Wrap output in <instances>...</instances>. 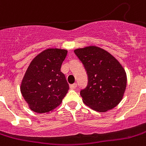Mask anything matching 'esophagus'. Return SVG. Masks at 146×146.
Masks as SVG:
<instances>
[{
  "label": "esophagus",
  "mask_w": 146,
  "mask_h": 146,
  "mask_svg": "<svg viewBox=\"0 0 146 146\" xmlns=\"http://www.w3.org/2000/svg\"><path fill=\"white\" fill-rule=\"evenodd\" d=\"M70 86L71 89L74 90V89H76V86H77V84H76V83H73V84H71Z\"/></svg>",
  "instance_id": "obj_1"
}]
</instances>
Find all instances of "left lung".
Here are the masks:
<instances>
[{
	"label": "left lung",
	"mask_w": 146,
	"mask_h": 146,
	"mask_svg": "<svg viewBox=\"0 0 146 146\" xmlns=\"http://www.w3.org/2000/svg\"><path fill=\"white\" fill-rule=\"evenodd\" d=\"M88 76L80 90L83 103L98 112H106L120 103L126 87V73L116 59L103 49L90 46L74 50Z\"/></svg>",
	"instance_id": "8db88e82"
}]
</instances>
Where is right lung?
<instances>
[{"mask_svg":"<svg viewBox=\"0 0 146 146\" xmlns=\"http://www.w3.org/2000/svg\"><path fill=\"white\" fill-rule=\"evenodd\" d=\"M66 54V50L47 49L31 61L21 87L31 110L48 113L62 103L70 88L60 71Z\"/></svg>","mask_w":146,"mask_h":146,"instance_id":"1","label":"right lung"}]
</instances>
